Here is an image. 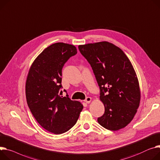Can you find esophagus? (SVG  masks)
<instances>
[{
	"instance_id": "1",
	"label": "esophagus",
	"mask_w": 160,
	"mask_h": 160,
	"mask_svg": "<svg viewBox=\"0 0 160 160\" xmlns=\"http://www.w3.org/2000/svg\"><path fill=\"white\" fill-rule=\"evenodd\" d=\"M91 101H92V98L90 97H88L86 98V99L84 100V102H87V104H88V103H90L91 102Z\"/></svg>"
}]
</instances>
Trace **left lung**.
<instances>
[{"label":"left lung","instance_id":"left-lung-1","mask_svg":"<svg viewBox=\"0 0 160 160\" xmlns=\"http://www.w3.org/2000/svg\"><path fill=\"white\" fill-rule=\"evenodd\" d=\"M78 48L91 65L100 88L105 112L98 122L111 131L125 128L133 119L140 101L138 80L131 61L119 47L108 42Z\"/></svg>","mask_w":160,"mask_h":160}]
</instances>
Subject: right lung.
<instances>
[{"instance_id":"add662e5","label":"right lung","mask_w":160,"mask_h":160,"mask_svg":"<svg viewBox=\"0 0 160 160\" xmlns=\"http://www.w3.org/2000/svg\"><path fill=\"white\" fill-rule=\"evenodd\" d=\"M76 54L75 46L54 43L35 59L27 78L26 95L31 112L42 128L56 134L74 126L83 108L80 102L72 101L67 94L63 97L61 90L62 68Z\"/></svg>"}]
</instances>
